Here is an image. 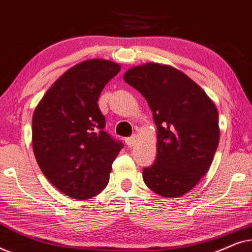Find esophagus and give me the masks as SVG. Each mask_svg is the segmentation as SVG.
<instances>
[{
	"label": "esophagus",
	"mask_w": 252,
	"mask_h": 252,
	"mask_svg": "<svg viewBox=\"0 0 252 252\" xmlns=\"http://www.w3.org/2000/svg\"><path fill=\"white\" fill-rule=\"evenodd\" d=\"M125 142L127 144V147L133 148L136 144V136L134 135V136H130V137H126Z\"/></svg>",
	"instance_id": "esophagus-1"
}]
</instances>
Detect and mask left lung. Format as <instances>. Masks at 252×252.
Masks as SVG:
<instances>
[{
	"instance_id": "left-lung-1",
	"label": "left lung",
	"mask_w": 252,
	"mask_h": 252,
	"mask_svg": "<svg viewBox=\"0 0 252 252\" xmlns=\"http://www.w3.org/2000/svg\"><path fill=\"white\" fill-rule=\"evenodd\" d=\"M124 80L140 92L157 126V157L143 181L163 197L191 190L209 171L219 143L217 106L184 72L170 65L130 67Z\"/></svg>"
}]
</instances>
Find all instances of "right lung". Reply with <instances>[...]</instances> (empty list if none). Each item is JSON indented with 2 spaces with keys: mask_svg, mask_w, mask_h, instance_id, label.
I'll return each mask as SVG.
<instances>
[{
  "mask_svg": "<svg viewBox=\"0 0 252 252\" xmlns=\"http://www.w3.org/2000/svg\"><path fill=\"white\" fill-rule=\"evenodd\" d=\"M120 65L94 58L64 72L34 110L32 144L48 180L74 199L98 195L109 182L123 143L104 132L97 101Z\"/></svg>",
  "mask_w": 252,
  "mask_h": 252,
  "instance_id": "1",
  "label": "right lung"
}]
</instances>
